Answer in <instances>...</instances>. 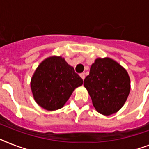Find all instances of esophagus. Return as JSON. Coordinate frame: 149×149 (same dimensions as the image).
<instances>
[{"mask_svg":"<svg viewBox=\"0 0 149 149\" xmlns=\"http://www.w3.org/2000/svg\"><path fill=\"white\" fill-rule=\"evenodd\" d=\"M79 76H80V77L82 79H85V73H80V74H79Z\"/></svg>","mask_w":149,"mask_h":149,"instance_id":"esophagus-1","label":"esophagus"}]
</instances>
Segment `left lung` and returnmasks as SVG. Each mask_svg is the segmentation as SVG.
<instances>
[{
  "instance_id": "left-lung-1",
  "label": "left lung",
  "mask_w": 149,
  "mask_h": 149,
  "mask_svg": "<svg viewBox=\"0 0 149 149\" xmlns=\"http://www.w3.org/2000/svg\"><path fill=\"white\" fill-rule=\"evenodd\" d=\"M83 85L95 110L104 116H110L125 104L130 92V78L125 69L114 60L97 58Z\"/></svg>"
}]
</instances>
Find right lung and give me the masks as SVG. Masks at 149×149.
I'll return each mask as SVG.
<instances>
[{
    "label": "right lung",
    "instance_id": "obj_1",
    "mask_svg": "<svg viewBox=\"0 0 149 149\" xmlns=\"http://www.w3.org/2000/svg\"><path fill=\"white\" fill-rule=\"evenodd\" d=\"M83 80L61 56L42 61L31 81L32 93L38 105L48 111L60 109Z\"/></svg>",
    "mask_w": 149,
    "mask_h": 149
}]
</instances>
